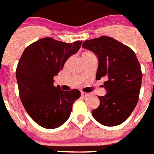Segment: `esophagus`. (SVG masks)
Masks as SVG:
<instances>
[{
  "mask_svg": "<svg viewBox=\"0 0 154 154\" xmlns=\"http://www.w3.org/2000/svg\"><path fill=\"white\" fill-rule=\"evenodd\" d=\"M81 95H82V97H88L89 95H90V94H88V93H86V92H82L81 93Z\"/></svg>",
  "mask_w": 154,
  "mask_h": 154,
  "instance_id": "esophagus-1",
  "label": "esophagus"
}]
</instances>
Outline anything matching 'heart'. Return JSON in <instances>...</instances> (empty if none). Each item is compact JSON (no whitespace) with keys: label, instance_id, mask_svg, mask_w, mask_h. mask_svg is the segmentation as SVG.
I'll return each mask as SVG.
<instances>
[{"label":"heart","instance_id":"obj_1","mask_svg":"<svg viewBox=\"0 0 154 154\" xmlns=\"http://www.w3.org/2000/svg\"><path fill=\"white\" fill-rule=\"evenodd\" d=\"M90 53V52H85V53H83V54H84V53Z\"/></svg>","mask_w":154,"mask_h":154}]
</instances>
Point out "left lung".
I'll return each mask as SVG.
<instances>
[{
  "label": "left lung",
  "mask_w": 154,
  "mask_h": 154,
  "mask_svg": "<svg viewBox=\"0 0 154 154\" xmlns=\"http://www.w3.org/2000/svg\"><path fill=\"white\" fill-rule=\"evenodd\" d=\"M82 46L98 58L96 80L106 79L102 85L106 94L98 96L100 105L92 116L107 127L121 124L136 106L140 92L143 75L135 53L107 36L85 41Z\"/></svg>",
  "instance_id": "8db88e82"
}]
</instances>
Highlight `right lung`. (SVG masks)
<instances>
[{"label": "right lung", "instance_id": "1", "mask_svg": "<svg viewBox=\"0 0 154 154\" xmlns=\"http://www.w3.org/2000/svg\"><path fill=\"white\" fill-rule=\"evenodd\" d=\"M81 45V41L66 43L44 38L26 47L20 57L16 68L20 99L28 115L42 128L54 129L64 124L80 97L77 89L63 91L56 87L53 77Z\"/></svg>", "mask_w": 154, "mask_h": 154}]
</instances>
